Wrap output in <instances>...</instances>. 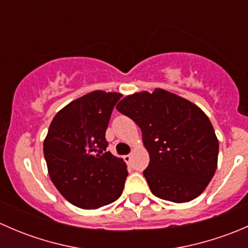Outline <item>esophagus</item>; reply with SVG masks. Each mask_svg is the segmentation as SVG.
Here are the masks:
<instances>
[{
  "instance_id": "esophagus-1",
  "label": "esophagus",
  "mask_w": 248,
  "mask_h": 248,
  "mask_svg": "<svg viewBox=\"0 0 248 248\" xmlns=\"http://www.w3.org/2000/svg\"><path fill=\"white\" fill-rule=\"evenodd\" d=\"M124 161H126L127 164H131V162H132V155H126V156H124Z\"/></svg>"
}]
</instances>
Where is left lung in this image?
Wrapping results in <instances>:
<instances>
[{"mask_svg": "<svg viewBox=\"0 0 248 248\" xmlns=\"http://www.w3.org/2000/svg\"><path fill=\"white\" fill-rule=\"evenodd\" d=\"M140 127L150 156L144 176L152 193L187 202L204 192L214 177L218 139L202 110L163 89L136 92L116 106Z\"/></svg>", "mask_w": 248, "mask_h": 248, "instance_id": "obj_1", "label": "left lung"}]
</instances>
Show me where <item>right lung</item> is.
Masks as SVG:
<instances>
[{
    "mask_svg": "<svg viewBox=\"0 0 248 248\" xmlns=\"http://www.w3.org/2000/svg\"><path fill=\"white\" fill-rule=\"evenodd\" d=\"M119 92L96 90L74 99L52 119L44 139L47 172L60 193L80 209L119 199L127 166L107 151L106 131Z\"/></svg>",
    "mask_w": 248,
    "mask_h": 248,
    "instance_id": "right-lung-1",
    "label": "right lung"
}]
</instances>
